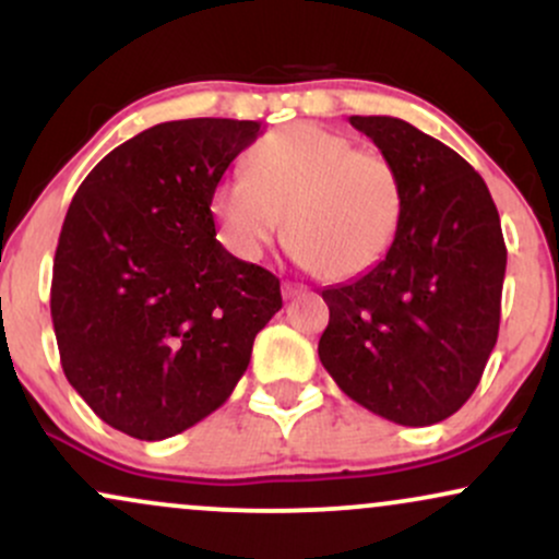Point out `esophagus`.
Instances as JSON below:
<instances>
[{"mask_svg": "<svg viewBox=\"0 0 559 559\" xmlns=\"http://www.w3.org/2000/svg\"><path fill=\"white\" fill-rule=\"evenodd\" d=\"M281 292H284V299H294V297H299V294H305L307 286L294 284V281H284V286H281Z\"/></svg>", "mask_w": 559, "mask_h": 559, "instance_id": "34e87169", "label": "esophagus"}]
</instances>
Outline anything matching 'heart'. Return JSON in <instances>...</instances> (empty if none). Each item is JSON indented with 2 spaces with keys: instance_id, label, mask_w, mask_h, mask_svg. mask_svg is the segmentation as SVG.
Masks as SVG:
<instances>
[{
  "instance_id": "b5f03b06",
  "label": "heart",
  "mask_w": 559,
  "mask_h": 559,
  "mask_svg": "<svg viewBox=\"0 0 559 559\" xmlns=\"http://www.w3.org/2000/svg\"><path fill=\"white\" fill-rule=\"evenodd\" d=\"M217 241L243 262L262 258L284 230L301 265L331 281L355 278L386 258L402 221L394 165L344 133L292 123L247 155V176L210 191Z\"/></svg>"
}]
</instances>
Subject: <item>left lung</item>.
Instances as JSON below:
<instances>
[{
    "instance_id": "1",
    "label": "left lung",
    "mask_w": 559,
    "mask_h": 559,
    "mask_svg": "<svg viewBox=\"0 0 559 559\" xmlns=\"http://www.w3.org/2000/svg\"><path fill=\"white\" fill-rule=\"evenodd\" d=\"M402 183L386 258L323 288L318 344L338 389L400 426H433L471 400L497 344L507 249L484 178L439 139L389 115H352Z\"/></svg>"
}]
</instances>
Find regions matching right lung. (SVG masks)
Instances as JSON below:
<instances>
[{
    "mask_svg": "<svg viewBox=\"0 0 559 559\" xmlns=\"http://www.w3.org/2000/svg\"><path fill=\"white\" fill-rule=\"evenodd\" d=\"M260 133L191 118L141 131L83 178L52 273L60 362L107 426L159 441L228 400L281 284L215 239L210 191Z\"/></svg>",
    "mask_w": 559,
    "mask_h": 559,
    "instance_id": "1",
    "label": "right lung"
}]
</instances>
